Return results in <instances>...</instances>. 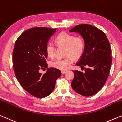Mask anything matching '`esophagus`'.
<instances>
[{
    "label": "esophagus",
    "instance_id": "1",
    "mask_svg": "<svg viewBox=\"0 0 122 122\" xmlns=\"http://www.w3.org/2000/svg\"><path fill=\"white\" fill-rule=\"evenodd\" d=\"M66 72H67V70H62V71H61V73H62V74H65Z\"/></svg>",
    "mask_w": 122,
    "mask_h": 122
}]
</instances>
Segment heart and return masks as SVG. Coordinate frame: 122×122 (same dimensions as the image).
I'll return each mask as SVG.
<instances>
[{"instance_id":"b5f03b06","label":"heart","mask_w":122,"mask_h":122,"mask_svg":"<svg viewBox=\"0 0 122 122\" xmlns=\"http://www.w3.org/2000/svg\"><path fill=\"white\" fill-rule=\"evenodd\" d=\"M56 44L59 46H65V55L67 56L64 58H57L50 62V66L54 68L65 70L72 63L73 59L79 58L83 53L84 48V40L81 36H75L66 32H61L55 39ZM56 48L54 44L49 43L46 46V52L50 57L55 55Z\"/></svg>"}]
</instances>
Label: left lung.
Instances as JSON below:
<instances>
[{
	"label": "left lung",
	"instance_id": "obj_1",
	"mask_svg": "<svg viewBox=\"0 0 122 122\" xmlns=\"http://www.w3.org/2000/svg\"><path fill=\"white\" fill-rule=\"evenodd\" d=\"M69 31L83 37L84 52L76 65L87 66L84 72L72 71L74 78L71 87L76 93L91 96L102 88L109 76L112 65L110 43L104 32L91 25H78Z\"/></svg>",
	"mask_w": 122,
	"mask_h": 122
}]
</instances>
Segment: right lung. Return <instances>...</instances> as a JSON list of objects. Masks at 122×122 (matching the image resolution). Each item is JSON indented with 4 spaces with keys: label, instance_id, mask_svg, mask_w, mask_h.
<instances>
[{
    "label": "right lung",
    "instance_id": "1",
    "mask_svg": "<svg viewBox=\"0 0 122 122\" xmlns=\"http://www.w3.org/2000/svg\"><path fill=\"white\" fill-rule=\"evenodd\" d=\"M56 29L34 27L21 34L15 42L13 66L17 79L26 91L38 98H44L53 92L60 70L48 68L44 74L41 69L47 68L46 46Z\"/></svg>",
    "mask_w": 122,
    "mask_h": 122
}]
</instances>
